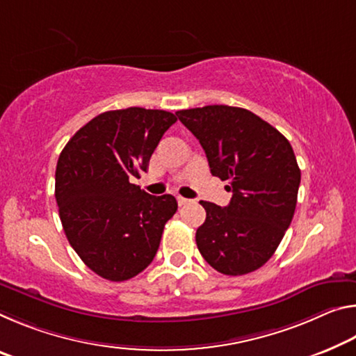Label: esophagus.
Here are the masks:
<instances>
[{"instance_id":"34e87169","label":"esophagus","mask_w":356,"mask_h":356,"mask_svg":"<svg viewBox=\"0 0 356 356\" xmlns=\"http://www.w3.org/2000/svg\"><path fill=\"white\" fill-rule=\"evenodd\" d=\"M177 202H179V206H185V204H188L190 200L188 198H182V196H177Z\"/></svg>"}]
</instances>
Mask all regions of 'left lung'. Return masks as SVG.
<instances>
[{
	"label": "left lung",
	"mask_w": 356,
	"mask_h": 356,
	"mask_svg": "<svg viewBox=\"0 0 356 356\" xmlns=\"http://www.w3.org/2000/svg\"><path fill=\"white\" fill-rule=\"evenodd\" d=\"M200 140L212 176L229 180L228 206L200 201L202 258L227 275L261 268L274 255L296 209L301 171L284 134L242 107L213 104L176 112Z\"/></svg>",
	"instance_id": "left-lung-1"
}]
</instances>
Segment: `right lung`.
Returning <instances> with one entry per match:
<instances>
[{"label":"right lung","mask_w":356,"mask_h":356,"mask_svg":"<svg viewBox=\"0 0 356 356\" xmlns=\"http://www.w3.org/2000/svg\"><path fill=\"white\" fill-rule=\"evenodd\" d=\"M176 114L144 107L92 118L61 150L55 198L72 249L95 274L112 282L149 266L165 225L177 211L172 195L152 196L131 184Z\"/></svg>","instance_id":"right-lung-1"}]
</instances>
